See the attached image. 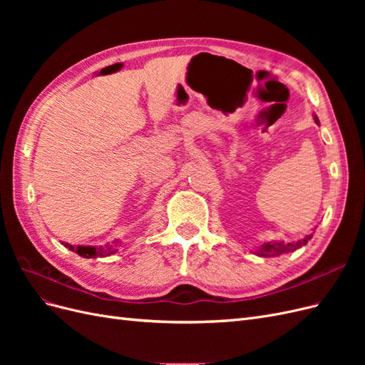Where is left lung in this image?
Wrapping results in <instances>:
<instances>
[{
  "label": "left lung",
  "instance_id": "1",
  "mask_svg": "<svg viewBox=\"0 0 365 365\" xmlns=\"http://www.w3.org/2000/svg\"><path fill=\"white\" fill-rule=\"evenodd\" d=\"M314 118H315V123L319 125L318 118L317 117H314ZM311 237H312V235H309L302 240L294 242V244H283V242H279V244H277V242H268V244H263L262 248L257 252H259V256H262V257H277V256H282V254L295 251L300 247L306 245L307 240Z\"/></svg>",
  "mask_w": 365,
  "mask_h": 365
}]
</instances>
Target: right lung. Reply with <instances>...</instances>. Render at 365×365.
<instances>
[{"instance_id":"obj_1","label":"right lung","mask_w":365,"mask_h":365,"mask_svg":"<svg viewBox=\"0 0 365 365\" xmlns=\"http://www.w3.org/2000/svg\"><path fill=\"white\" fill-rule=\"evenodd\" d=\"M68 247L71 251L77 252L79 256L82 257H102V256H108L109 252H113L111 248H106V250H101V248H94V247H71V245H65Z\"/></svg>"}]
</instances>
